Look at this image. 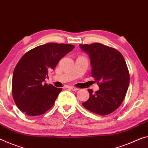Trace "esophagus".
<instances>
[{"mask_svg": "<svg viewBox=\"0 0 148 148\" xmlns=\"http://www.w3.org/2000/svg\"><path fill=\"white\" fill-rule=\"evenodd\" d=\"M69 89H71V90H73V91H77V90H79V88H75V87H69Z\"/></svg>", "mask_w": 148, "mask_h": 148, "instance_id": "esophagus-1", "label": "esophagus"}]
</instances>
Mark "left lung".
<instances>
[{
	"label": "left lung",
	"instance_id": "1",
	"mask_svg": "<svg viewBox=\"0 0 148 148\" xmlns=\"http://www.w3.org/2000/svg\"><path fill=\"white\" fill-rule=\"evenodd\" d=\"M79 47L89 56L91 76L99 83L95 93L88 89L89 99L82 104L93 113L109 114L122 104L129 86L130 75L124 57L116 49L99 43Z\"/></svg>",
	"mask_w": 148,
	"mask_h": 148
}]
</instances>
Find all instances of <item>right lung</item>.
<instances>
[{"mask_svg": "<svg viewBox=\"0 0 148 148\" xmlns=\"http://www.w3.org/2000/svg\"><path fill=\"white\" fill-rule=\"evenodd\" d=\"M73 45L49 43L31 49L22 57L14 70L12 97L20 110L38 116L50 109L62 88L44 83L49 71L74 49Z\"/></svg>", "mask_w": 148, "mask_h": 148, "instance_id": "obj_1", "label": "right lung"}]
</instances>
